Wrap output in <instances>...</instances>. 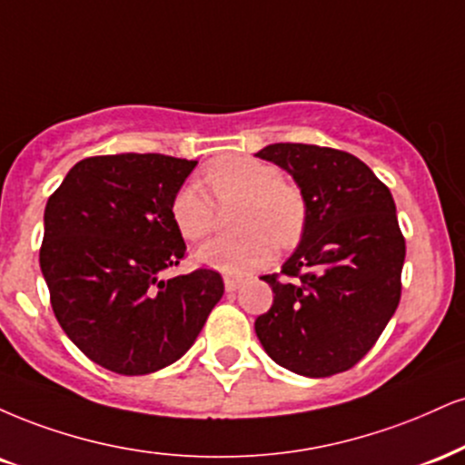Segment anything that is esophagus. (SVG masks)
<instances>
[{
    "mask_svg": "<svg viewBox=\"0 0 465 465\" xmlns=\"http://www.w3.org/2000/svg\"><path fill=\"white\" fill-rule=\"evenodd\" d=\"M240 286H242V279L233 277V275H225V290H227V292H233V290H238Z\"/></svg>",
    "mask_w": 465,
    "mask_h": 465,
    "instance_id": "esophagus-1",
    "label": "esophagus"
}]
</instances>
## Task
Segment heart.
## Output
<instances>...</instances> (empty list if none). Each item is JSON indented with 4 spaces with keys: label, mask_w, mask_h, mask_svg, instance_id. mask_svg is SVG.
Returning a JSON list of instances; mask_svg holds the SVG:
<instances>
[{
    "label": "heart",
    "mask_w": 465,
    "mask_h": 465,
    "mask_svg": "<svg viewBox=\"0 0 465 465\" xmlns=\"http://www.w3.org/2000/svg\"><path fill=\"white\" fill-rule=\"evenodd\" d=\"M201 179L218 203L240 201L233 236L203 244L194 260L216 271L238 272L264 266L275 247L290 249L305 232L307 205L301 190L283 182L277 164L251 155H225L203 166ZM199 183L190 182L173 194L169 214L179 236L190 242L208 238L216 229L214 201Z\"/></svg>",
    "instance_id": "b5f03b06"
}]
</instances>
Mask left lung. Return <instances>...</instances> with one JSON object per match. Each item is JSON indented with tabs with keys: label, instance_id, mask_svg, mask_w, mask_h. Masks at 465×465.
<instances>
[{
	"label": "left lung",
	"instance_id": "1",
	"mask_svg": "<svg viewBox=\"0 0 465 465\" xmlns=\"http://www.w3.org/2000/svg\"><path fill=\"white\" fill-rule=\"evenodd\" d=\"M299 183L307 205L299 249L262 279L272 305L255 333L271 360L303 377H331L372 349L401 301L405 238L392 193L346 151L275 143L257 151Z\"/></svg>",
	"mask_w": 465,
	"mask_h": 465
}]
</instances>
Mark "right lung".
<instances>
[{"label":"right lung","mask_w":465,"mask_h":465,"mask_svg":"<svg viewBox=\"0 0 465 465\" xmlns=\"http://www.w3.org/2000/svg\"><path fill=\"white\" fill-rule=\"evenodd\" d=\"M197 160L93 155L45 205L41 271L52 310L88 360L149 374L193 346L225 292L212 268L160 279L186 257L169 205Z\"/></svg>","instance_id":"add662e5"}]
</instances>
